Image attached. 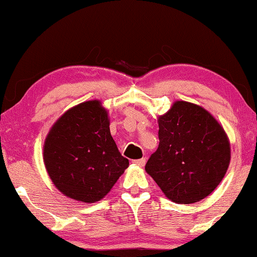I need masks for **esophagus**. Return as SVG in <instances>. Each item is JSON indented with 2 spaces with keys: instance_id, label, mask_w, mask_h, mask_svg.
I'll use <instances>...</instances> for the list:
<instances>
[{
  "instance_id": "esophagus-1",
  "label": "esophagus",
  "mask_w": 257,
  "mask_h": 257,
  "mask_svg": "<svg viewBox=\"0 0 257 257\" xmlns=\"http://www.w3.org/2000/svg\"><path fill=\"white\" fill-rule=\"evenodd\" d=\"M132 163L135 164V165H137V166L143 167L144 165H145V163H146V159H145V158H142V159H136V160H133Z\"/></svg>"
}]
</instances>
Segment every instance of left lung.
I'll return each mask as SVG.
<instances>
[{"mask_svg":"<svg viewBox=\"0 0 257 257\" xmlns=\"http://www.w3.org/2000/svg\"><path fill=\"white\" fill-rule=\"evenodd\" d=\"M159 146L145 170L173 202L194 203L222 180L230 144L215 118L199 105L178 100L158 118Z\"/></svg>","mask_w":257,"mask_h":257,"instance_id":"1","label":"left lung"}]
</instances>
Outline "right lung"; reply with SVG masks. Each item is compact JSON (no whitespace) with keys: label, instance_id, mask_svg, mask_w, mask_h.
<instances>
[{"label":"right lung","instance_id":"obj_1","mask_svg":"<svg viewBox=\"0 0 257 257\" xmlns=\"http://www.w3.org/2000/svg\"><path fill=\"white\" fill-rule=\"evenodd\" d=\"M49 177L63 194L77 201H99L128 167L110 132L99 100L65 112L49 131L43 147Z\"/></svg>","mask_w":257,"mask_h":257}]
</instances>
